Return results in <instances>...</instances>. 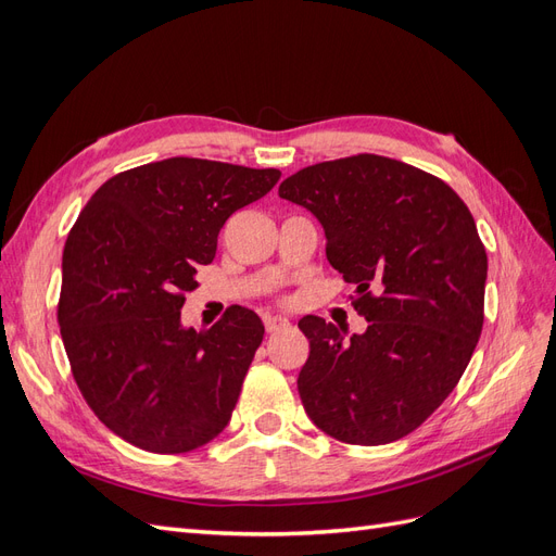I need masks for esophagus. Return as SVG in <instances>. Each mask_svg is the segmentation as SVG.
<instances>
[{
    "label": "esophagus",
    "mask_w": 556,
    "mask_h": 556,
    "mask_svg": "<svg viewBox=\"0 0 556 556\" xmlns=\"http://www.w3.org/2000/svg\"><path fill=\"white\" fill-rule=\"evenodd\" d=\"M264 325H266L268 333H276L280 329H288L290 327V319L288 317H280V315H274V317H266Z\"/></svg>",
    "instance_id": "34e87169"
}]
</instances>
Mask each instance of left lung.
I'll return each mask as SVG.
<instances>
[{
    "mask_svg": "<svg viewBox=\"0 0 556 556\" xmlns=\"http://www.w3.org/2000/svg\"><path fill=\"white\" fill-rule=\"evenodd\" d=\"M278 194L323 225L368 323L345 341L323 317L299 319L311 343L301 403L336 441H399L447 399L480 339L486 252L473 215L441 178L368 153L306 166Z\"/></svg>",
    "mask_w": 556,
    "mask_h": 556,
    "instance_id": "1",
    "label": "left lung"
}]
</instances>
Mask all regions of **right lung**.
Instances as JSON below:
<instances>
[{"instance_id": "add662e5", "label": "right lung", "mask_w": 556, "mask_h": 556, "mask_svg": "<svg viewBox=\"0 0 556 556\" xmlns=\"http://www.w3.org/2000/svg\"><path fill=\"white\" fill-rule=\"evenodd\" d=\"M278 169L169 157L109 178L62 255L58 323L80 394L123 441L190 452L231 419L264 325L231 306L182 327L185 292L211 264L227 217L271 192Z\"/></svg>"}]
</instances>
